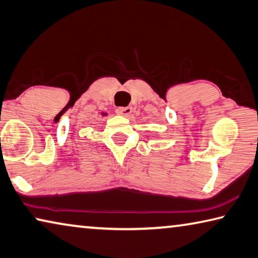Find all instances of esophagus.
<instances>
[{
    "mask_svg": "<svg viewBox=\"0 0 258 258\" xmlns=\"http://www.w3.org/2000/svg\"><path fill=\"white\" fill-rule=\"evenodd\" d=\"M117 113L121 114L124 117H128L132 113V107H120L117 109Z\"/></svg>",
    "mask_w": 258,
    "mask_h": 258,
    "instance_id": "obj_1",
    "label": "esophagus"
}]
</instances>
